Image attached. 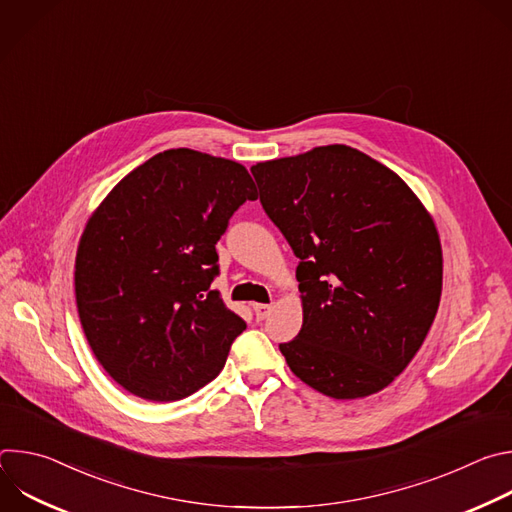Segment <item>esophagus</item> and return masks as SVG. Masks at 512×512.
Instances as JSON below:
<instances>
[{
    "instance_id": "1",
    "label": "esophagus",
    "mask_w": 512,
    "mask_h": 512,
    "mask_svg": "<svg viewBox=\"0 0 512 512\" xmlns=\"http://www.w3.org/2000/svg\"><path fill=\"white\" fill-rule=\"evenodd\" d=\"M271 304H253V310H255V316H257V320H265L267 316H269V312H271Z\"/></svg>"
}]
</instances>
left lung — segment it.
<instances>
[{"instance_id":"1","label":"left lung","mask_w":512,"mask_h":512,"mask_svg":"<svg viewBox=\"0 0 512 512\" xmlns=\"http://www.w3.org/2000/svg\"><path fill=\"white\" fill-rule=\"evenodd\" d=\"M265 214L300 259L304 324L289 369L334 399L373 395L421 348L442 296L431 216L387 166L348 145L251 168Z\"/></svg>"}]
</instances>
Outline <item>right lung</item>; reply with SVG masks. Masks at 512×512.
<instances>
[{
    "label": "right lung",
    "mask_w": 512,
    "mask_h": 512,
    "mask_svg": "<svg viewBox=\"0 0 512 512\" xmlns=\"http://www.w3.org/2000/svg\"><path fill=\"white\" fill-rule=\"evenodd\" d=\"M255 198L241 164L178 148L127 174L89 218L75 265L79 318L125 391L178 401L223 371L247 324L210 287L214 245Z\"/></svg>",
    "instance_id": "add662e5"
}]
</instances>
